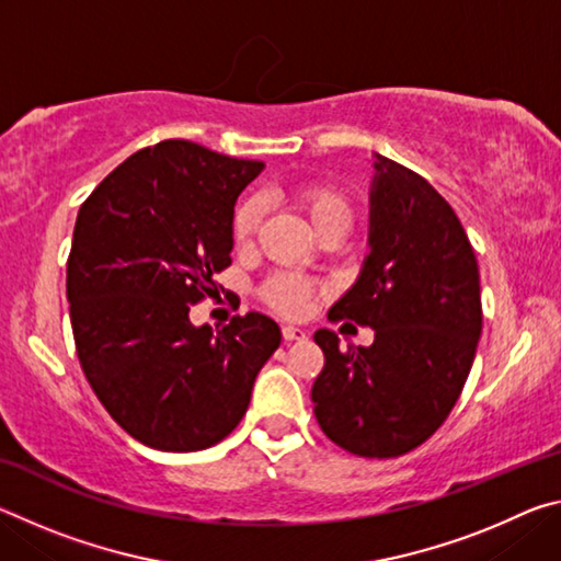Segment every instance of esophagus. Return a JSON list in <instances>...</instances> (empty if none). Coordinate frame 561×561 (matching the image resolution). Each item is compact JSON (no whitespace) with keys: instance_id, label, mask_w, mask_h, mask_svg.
Segmentation results:
<instances>
[{"instance_id":"34e87169","label":"esophagus","mask_w":561,"mask_h":561,"mask_svg":"<svg viewBox=\"0 0 561 561\" xmlns=\"http://www.w3.org/2000/svg\"><path fill=\"white\" fill-rule=\"evenodd\" d=\"M282 339L291 344V341H304L307 339V331L299 329V327H282Z\"/></svg>"}]
</instances>
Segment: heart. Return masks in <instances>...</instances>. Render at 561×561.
<instances>
[{"label": "heart", "instance_id": "b5f03b06", "mask_svg": "<svg viewBox=\"0 0 561 561\" xmlns=\"http://www.w3.org/2000/svg\"><path fill=\"white\" fill-rule=\"evenodd\" d=\"M294 201H297L301 205V210L307 213L319 237H324L329 232H346L351 220H354V207H351L348 197L331 185H299L294 190ZM262 215L264 201L260 195L242 197V201L237 203L230 220L232 240L237 244L250 242L262 222ZM317 291L319 287L314 279L304 277V274L297 272H277L262 284L260 297L267 307L279 311V314L299 317L307 311L309 301L317 297Z\"/></svg>", "mask_w": 561, "mask_h": 561}]
</instances>
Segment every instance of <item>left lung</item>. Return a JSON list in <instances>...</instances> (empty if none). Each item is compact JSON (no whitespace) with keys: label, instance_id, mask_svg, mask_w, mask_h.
Instances as JSON below:
<instances>
[{"label":"left lung","instance_id":"1","mask_svg":"<svg viewBox=\"0 0 561 561\" xmlns=\"http://www.w3.org/2000/svg\"><path fill=\"white\" fill-rule=\"evenodd\" d=\"M371 252L329 311L374 329L339 348L319 329L324 368L311 386L319 428L358 458H398L440 428L468 381L482 331L480 272L458 215L428 180L376 153Z\"/></svg>","mask_w":561,"mask_h":561}]
</instances>
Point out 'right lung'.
I'll return each instance as SVG.
<instances>
[{
    "mask_svg": "<svg viewBox=\"0 0 561 561\" xmlns=\"http://www.w3.org/2000/svg\"><path fill=\"white\" fill-rule=\"evenodd\" d=\"M190 140L133 153L83 201L66 262L81 368L130 438L193 453L227 438L250 405L282 331L250 311L213 334L190 307L232 264L237 195L260 175Z\"/></svg>",
    "mask_w": 561,
    "mask_h": 561,
    "instance_id": "1",
    "label": "right lung"
}]
</instances>
